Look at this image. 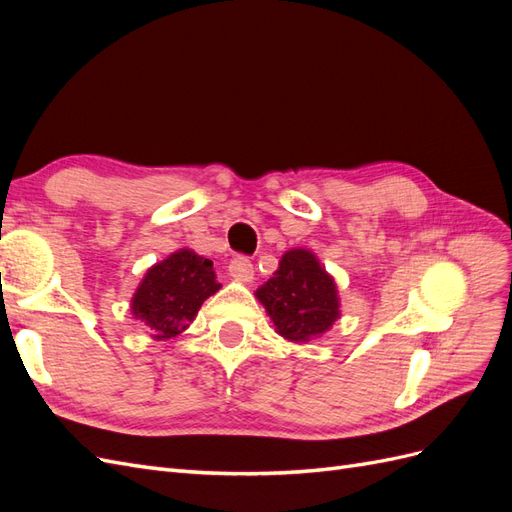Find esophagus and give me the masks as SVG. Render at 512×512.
<instances>
[{"instance_id":"obj_1","label":"esophagus","mask_w":512,"mask_h":512,"mask_svg":"<svg viewBox=\"0 0 512 512\" xmlns=\"http://www.w3.org/2000/svg\"><path fill=\"white\" fill-rule=\"evenodd\" d=\"M228 273H230L232 280H237V282H241V284L252 282V280H254V265H252V260H247L245 256L235 258V260L230 262Z\"/></svg>"}]
</instances>
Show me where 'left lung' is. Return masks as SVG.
Listing matches in <instances>:
<instances>
[{
  "instance_id": "obj_1",
  "label": "left lung",
  "mask_w": 512,
  "mask_h": 512,
  "mask_svg": "<svg viewBox=\"0 0 512 512\" xmlns=\"http://www.w3.org/2000/svg\"><path fill=\"white\" fill-rule=\"evenodd\" d=\"M256 299L265 305L275 333L294 344L322 337L342 316L333 275L305 247H292L282 256L271 280L256 290Z\"/></svg>"
}]
</instances>
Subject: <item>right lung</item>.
I'll return each mask as SVG.
<instances>
[{"mask_svg": "<svg viewBox=\"0 0 512 512\" xmlns=\"http://www.w3.org/2000/svg\"><path fill=\"white\" fill-rule=\"evenodd\" d=\"M220 288L213 262L181 247L147 269L132 297V316L164 342L188 329L200 305Z\"/></svg>", "mask_w": 512, "mask_h": 512, "instance_id": "add662e5", "label": "right lung"}]
</instances>
